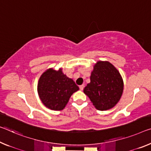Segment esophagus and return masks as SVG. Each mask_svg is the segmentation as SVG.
I'll use <instances>...</instances> for the list:
<instances>
[{"label": "esophagus", "mask_w": 151, "mask_h": 151, "mask_svg": "<svg viewBox=\"0 0 151 151\" xmlns=\"http://www.w3.org/2000/svg\"><path fill=\"white\" fill-rule=\"evenodd\" d=\"M83 88H84V85L83 84L80 86V90H81V91H82V90H83Z\"/></svg>", "instance_id": "34e87169"}]
</instances>
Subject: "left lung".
<instances>
[{
	"mask_svg": "<svg viewBox=\"0 0 151 151\" xmlns=\"http://www.w3.org/2000/svg\"><path fill=\"white\" fill-rule=\"evenodd\" d=\"M124 90L119 71L109 61H99L94 65L90 82L83 89L96 109L106 111L117 105Z\"/></svg>",
	"mask_w": 151,
	"mask_h": 151,
	"instance_id": "1",
	"label": "left lung"
}]
</instances>
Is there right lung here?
Masks as SVG:
<instances>
[{"label":"right lung","mask_w":151,"mask_h":151,"mask_svg":"<svg viewBox=\"0 0 151 151\" xmlns=\"http://www.w3.org/2000/svg\"><path fill=\"white\" fill-rule=\"evenodd\" d=\"M38 96L46 107L54 111H61L65 107L71 95L79 87L72 79L63 73L62 68L55 70L46 69L38 82Z\"/></svg>","instance_id":"obj_1"}]
</instances>
